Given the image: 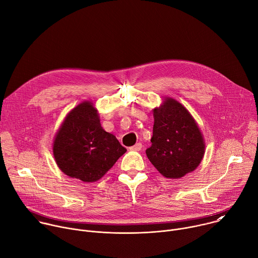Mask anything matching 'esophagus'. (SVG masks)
<instances>
[{
    "instance_id": "34e87169",
    "label": "esophagus",
    "mask_w": 258,
    "mask_h": 258,
    "mask_svg": "<svg viewBox=\"0 0 258 258\" xmlns=\"http://www.w3.org/2000/svg\"><path fill=\"white\" fill-rule=\"evenodd\" d=\"M142 149V144L141 143H137L136 145L130 147V150L132 151H140Z\"/></svg>"
}]
</instances>
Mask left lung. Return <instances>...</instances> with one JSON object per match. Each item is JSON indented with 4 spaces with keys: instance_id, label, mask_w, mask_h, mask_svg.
Returning <instances> with one entry per match:
<instances>
[{
    "instance_id": "8db88e82",
    "label": "left lung",
    "mask_w": 258,
    "mask_h": 258,
    "mask_svg": "<svg viewBox=\"0 0 258 258\" xmlns=\"http://www.w3.org/2000/svg\"><path fill=\"white\" fill-rule=\"evenodd\" d=\"M152 145L146 154L165 177L179 178L201 162L205 145L201 132L188 110L173 99L154 109Z\"/></svg>"
}]
</instances>
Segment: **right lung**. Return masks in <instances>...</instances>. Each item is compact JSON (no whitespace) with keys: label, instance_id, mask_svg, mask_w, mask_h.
I'll use <instances>...</instances> for the list:
<instances>
[{"label":"right lung","instance_id":"add662e5","mask_svg":"<svg viewBox=\"0 0 258 258\" xmlns=\"http://www.w3.org/2000/svg\"><path fill=\"white\" fill-rule=\"evenodd\" d=\"M125 151L115 136L103 130L91 102L71 110L53 145L59 168L86 182L100 179Z\"/></svg>","mask_w":258,"mask_h":258}]
</instances>
